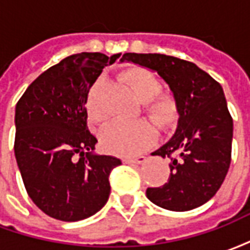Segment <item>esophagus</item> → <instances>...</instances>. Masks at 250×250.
Returning a JSON list of instances; mask_svg holds the SVG:
<instances>
[{
  "label": "esophagus",
  "mask_w": 250,
  "mask_h": 250,
  "mask_svg": "<svg viewBox=\"0 0 250 250\" xmlns=\"http://www.w3.org/2000/svg\"><path fill=\"white\" fill-rule=\"evenodd\" d=\"M145 161H146V157H143V155L132 158H125V159H123V162L127 163V165H142Z\"/></svg>",
  "instance_id": "34e87169"
}]
</instances>
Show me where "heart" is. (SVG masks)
Listing matches in <instances>:
<instances>
[{"instance_id":"1","label":"heart","mask_w":250,"mask_h":250,"mask_svg":"<svg viewBox=\"0 0 250 250\" xmlns=\"http://www.w3.org/2000/svg\"><path fill=\"white\" fill-rule=\"evenodd\" d=\"M120 79L128 84L132 92L145 103V114L161 130L171 128L179 116L178 103L171 93L161 92L158 77L142 66H132L120 73ZM102 79L93 84L87 98V112L95 123H104L108 112L99 103V88ZM155 141V130L147 120L114 122L100 134V143L105 151L130 157L151 146Z\"/></svg>"}]
</instances>
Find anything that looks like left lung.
Wrapping results in <instances>:
<instances>
[{"instance_id": "obj_1", "label": "left lung", "mask_w": 250, "mask_h": 250, "mask_svg": "<svg viewBox=\"0 0 250 250\" xmlns=\"http://www.w3.org/2000/svg\"><path fill=\"white\" fill-rule=\"evenodd\" d=\"M131 62L157 72L178 103L173 138L152 155L170 158V177L161 188H148L152 204L188 211L206 204L225 179L231 158L233 119L224 89L194 62L159 53H125Z\"/></svg>"}]
</instances>
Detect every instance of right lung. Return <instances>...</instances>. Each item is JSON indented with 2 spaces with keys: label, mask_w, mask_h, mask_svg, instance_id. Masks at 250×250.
Returning a JSON list of instances; mask_svg holds the SVG:
<instances>
[{
  "label": "right lung",
  "mask_w": 250,
  "mask_h": 250,
  "mask_svg": "<svg viewBox=\"0 0 250 250\" xmlns=\"http://www.w3.org/2000/svg\"><path fill=\"white\" fill-rule=\"evenodd\" d=\"M120 53L83 52L51 66L16 105L14 155L26 193L56 220L91 217L108 201L109 173L122 161L93 154L98 139L87 125L89 89Z\"/></svg>",
  "instance_id": "add662e5"
}]
</instances>
